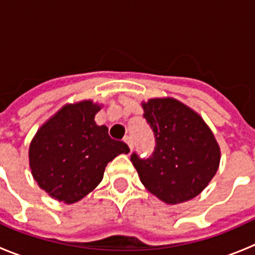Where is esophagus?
Instances as JSON below:
<instances>
[{"mask_svg":"<svg viewBox=\"0 0 255 255\" xmlns=\"http://www.w3.org/2000/svg\"><path fill=\"white\" fill-rule=\"evenodd\" d=\"M124 141H125V143L128 144V145H129L130 150H132V140H131V136H125V138H124Z\"/></svg>","mask_w":255,"mask_h":255,"instance_id":"obj_1","label":"esophagus"}]
</instances>
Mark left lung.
<instances>
[{
    "label": "left lung",
    "mask_w": 255,
    "mask_h": 255,
    "mask_svg": "<svg viewBox=\"0 0 255 255\" xmlns=\"http://www.w3.org/2000/svg\"><path fill=\"white\" fill-rule=\"evenodd\" d=\"M152 128V157L131 162L148 191L167 204L193 199L207 188L220 167L221 149L206 121L193 108L164 97L141 102Z\"/></svg>",
    "instance_id": "obj_1"
}]
</instances>
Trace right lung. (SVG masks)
I'll use <instances>...</instances> for the list:
<instances>
[{
    "instance_id": "add662e5",
    "label": "right lung",
    "mask_w": 255,
    "mask_h": 255,
    "mask_svg": "<svg viewBox=\"0 0 255 255\" xmlns=\"http://www.w3.org/2000/svg\"><path fill=\"white\" fill-rule=\"evenodd\" d=\"M102 106L91 100L67 103L35 132L29 145L33 179L49 197L73 204L98 186L110 161L130 152L97 125Z\"/></svg>"
}]
</instances>
